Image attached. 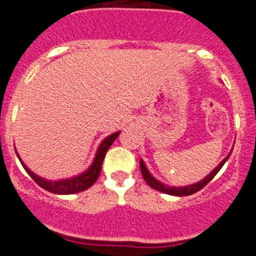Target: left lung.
Returning <instances> with one entry per match:
<instances>
[{"label": "left lung", "mask_w": 256, "mask_h": 256, "mask_svg": "<svg viewBox=\"0 0 256 256\" xmlns=\"http://www.w3.org/2000/svg\"><path fill=\"white\" fill-rule=\"evenodd\" d=\"M232 149H231V152L227 154V156H226L224 160H223L222 162L217 166V167L214 168L213 171H212L208 176H206L202 180H200L199 182L192 184V185L168 186V185H166V184L160 182V181H158L156 177L152 176V174L148 171V168H146V166H145L144 160H140V171H142V178L145 180V182L148 184V185L150 186L152 188H154V190H158V191H160V192H164V194H168V195H174V196H188V195L195 194L196 191L202 190V188H204L206 184H209V181H212V180H213V177L216 176L218 172H220V168L223 167V164H224V163L227 162V160L230 158V156H231V153H232Z\"/></svg>", "instance_id": "8db88e82"}]
</instances>
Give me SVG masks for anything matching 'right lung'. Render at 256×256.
Here are the masks:
<instances>
[{"label": "right lung", "instance_id": "add662e5", "mask_svg": "<svg viewBox=\"0 0 256 256\" xmlns=\"http://www.w3.org/2000/svg\"><path fill=\"white\" fill-rule=\"evenodd\" d=\"M118 135L120 131H117V132H114L112 135L106 138V139L100 142V146H98V150H96V156H94V160L90 164V167H89L85 172H82V174H78V176L75 177H70V178L57 180V181H50V180L42 178V177H39L38 174H36L34 172H32L24 164V162L22 160V158H20V156L18 154V152H16V156H18L19 160L22 162V167H24L25 171L28 172V174H29L40 188L50 191V192H54V194L58 195L76 194V192H80V191H84L86 190V188H90L96 180H98L100 170H102V163L103 160H104L106 153H107L110 146L114 144V142L117 139Z\"/></svg>", "mask_w": 256, "mask_h": 256}]
</instances>
